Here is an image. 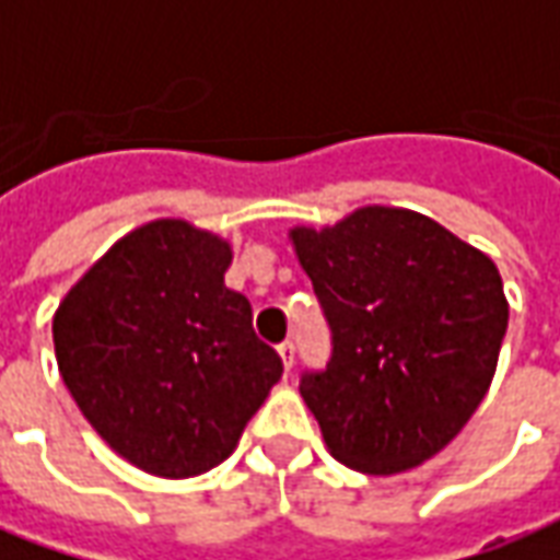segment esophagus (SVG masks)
I'll use <instances>...</instances> for the list:
<instances>
[{
    "mask_svg": "<svg viewBox=\"0 0 560 560\" xmlns=\"http://www.w3.org/2000/svg\"><path fill=\"white\" fill-rule=\"evenodd\" d=\"M279 354H281V361H284V370H291L293 358H296V348H293L291 339H284V342H279Z\"/></svg>",
    "mask_w": 560,
    "mask_h": 560,
    "instance_id": "esophagus-1",
    "label": "esophagus"
}]
</instances>
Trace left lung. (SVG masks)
Here are the masks:
<instances>
[{
	"label": "left lung",
	"instance_id": "8db88e82",
	"mask_svg": "<svg viewBox=\"0 0 560 560\" xmlns=\"http://www.w3.org/2000/svg\"><path fill=\"white\" fill-rule=\"evenodd\" d=\"M291 236L330 327L327 366L300 375L330 455L373 476L433 457L498 370L510 320L498 267L424 214L385 206Z\"/></svg>",
	"mask_w": 560,
	"mask_h": 560
}]
</instances>
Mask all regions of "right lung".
<instances>
[{
  "mask_svg": "<svg viewBox=\"0 0 560 560\" xmlns=\"http://www.w3.org/2000/svg\"><path fill=\"white\" fill-rule=\"evenodd\" d=\"M230 245L154 221L93 264L54 315L66 388L139 470L187 479L218 467L284 373L224 284Z\"/></svg>",
  "mask_w": 560,
  "mask_h": 560,
  "instance_id": "right-lung-1",
  "label": "right lung"
}]
</instances>
